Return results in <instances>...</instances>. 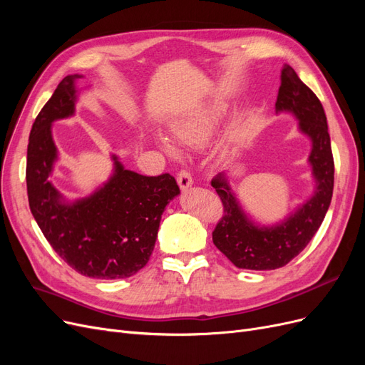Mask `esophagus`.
Masks as SVG:
<instances>
[{
  "label": "esophagus",
  "instance_id": "34e87169",
  "mask_svg": "<svg viewBox=\"0 0 365 365\" xmlns=\"http://www.w3.org/2000/svg\"><path fill=\"white\" fill-rule=\"evenodd\" d=\"M176 180H178V184H180V187L182 190H185L187 187L189 185H192V175H190V172L187 170V169H180L178 170V175H176Z\"/></svg>",
  "mask_w": 365,
  "mask_h": 365
}]
</instances>
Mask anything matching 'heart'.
Returning a JSON list of instances; mask_svg holds the SVG:
<instances>
[{
	"label": "heart",
	"instance_id": "heart-1",
	"mask_svg": "<svg viewBox=\"0 0 365 365\" xmlns=\"http://www.w3.org/2000/svg\"><path fill=\"white\" fill-rule=\"evenodd\" d=\"M222 117V109L220 108H213L208 109V111L197 114L192 118H187L181 123L176 125L173 128V135L175 138L185 143V145H196V143L202 141L212 129L215 128V125L217 123V120ZM164 148L168 150H172V146L169 145V141H163Z\"/></svg>",
	"mask_w": 365,
	"mask_h": 365
}]
</instances>
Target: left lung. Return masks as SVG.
<instances>
[{"label": "left lung", "mask_w": 365, "mask_h": 365, "mask_svg": "<svg viewBox=\"0 0 365 365\" xmlns=\"http://www.w3.org/2000/svg\"><path fill=\"white\" fill-rule=\"evenodd\" d=\"M275 108L295 114L300 120V129L311 137L309 161L317 189L311 200L280 225L256 227L242 212L224 175H217L212 185L220 197L224 213L213 230V244L237 268L267 271L288 264L315 236L332 201L335 164L324 109L315 93L300 81L289 65L282 70Z\"/></svg>", "instance_id": "8db88e82"}]
</instances>
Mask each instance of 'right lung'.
<instances>
[{"mask_svg":"<svg viewBox=\"0 0 365 365\" xmlns=\"http://www.w3.org/2000/svg\"><path fill=\"white\" fill-rule=\"evenodd\" d=\"M81 76H67L31 126L27 148V195L31 215L51 248L85 277H130L148 263L155 247L164 207L180 193L170 173L145 176L115 161V173L86 200L63 204L48 176L56 158L51 121L74 113ZM115 158V157H114Z\"/></svg>","mask_w":365,"mask_h":365,"instance_id":"1","label":"right lung"}]
</instances>
